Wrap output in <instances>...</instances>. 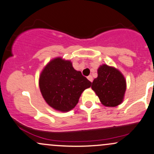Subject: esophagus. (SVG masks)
Here are the masks:
<instances>
[{
  "label": "esophagus",
  "instance_id": "1",
  "mask_svg": "<svg viewBox=\"0 0 154 154\" xmlns=\"http://www.w3.org/2000/svg\"><path fill=\"white\" fill-rule=\"evenodd\" d=\"M88 80H90V81H91V82H93V77H92L91 75H89V76H88Z\"/></svg>",
  "mask_w": 154,
  "mask_h": 154
}]
</instances>
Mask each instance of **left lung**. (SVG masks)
I'll list each match as a JSON object with an SVG mask.
<instances>
[{
    "instance_id": "8db88e82",
    "label": "left lung",
    "mask_w": 154,
    "mask_h": 154,
    "mask_svg": "<svg viewBox=\"0 0 154 154\" xmlns=\"http://www.w3.org/2000/svg\"><path fill=\"white\" fill-rule=\"evenodd\" d=\"M91 88L103 106L115 107L124 100L126 79L115 67L102 64L98 67V77L94 79Z\"/></svg>"
}]
</instances>
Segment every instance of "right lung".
<instances>
[{
    "label": "right lung",
    "instance_id": "add662e5",
    "mask_svg": "<svg viewBox=\"0 0 154 154\" xmlns=\"http://www.w3.org/2000/svg\"><path fill=\"white\" fill-rule=\"evenodd\" d=\"M69 60L56 57L51 60L39 77V87L44 100L51 108L68 112L78 103L82 92L91 86Z\"/></svg>",
    "mask_w": 154,
    "mask_h": 154
}]
</instances>
